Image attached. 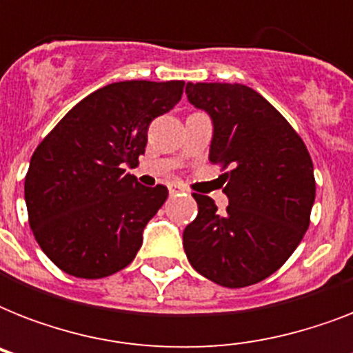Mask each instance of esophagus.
Here are the masks:
<instances>
[{
    "instance_id": "34e87169",
    "label": "esophagus",
    "mask_w": 353,
    "mask_h": 353,
    "mask_svg": "<svg viewBox=\"0 0 353 353\" xmlns=\"http://www.w3.org/2000/svg\"><path fill=\"white\" fill-rule=\"evenodd\" d=\"M168 192H170V196H176V194L179 192H187V187H183L181 183H176V185H170V187H168Z\"/></svg>"
}]
</instances>
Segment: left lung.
Instances as JSON below:
<instances>
[{"label":"left lung","mask_w":353,"mask_h":353,"mask_svg":"<svg viewBox=\"0 0 353 353\" xmlns=\"http://www.w3.org/2000/svg\"><path fill=\"white\" fill-rule=\"evenodd\" d=\"M187 97L214 122L209 159L223 170L229 198L220 214L214 199L192 194L198 218L183 232L188 262L225 288L258 284L284 265L310 227V152L282 113L247 85L188 82Z\"/></svg>","instance_id":"obj_1"}]
</instances>
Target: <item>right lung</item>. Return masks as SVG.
Wrapping results in <instances>:
<instances>
[{
	"mask_svg": "<svg viewBox=\"0 0 353 353\" xmlns=\"http://www.w3.org/2000/svg\"><path fill=\"white\" fill-rule=\"evenodd\" d=\"M183 88V80L104 85L36 146L25 176L29 225L63 273L95 280L132 263L168 188L143 187L124 166L137 165L150 122L181 101Z\"/></svg>",
	"mask_w": 353,
	"mask_h": 353,
	"instance_id": "add662e5",
	"label": "right lung"
}]
</instances>
